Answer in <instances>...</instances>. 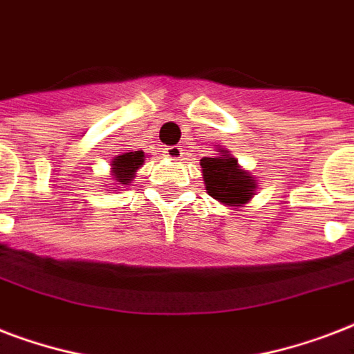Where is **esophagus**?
I'll return each mask as SVG.
<instances>
[{"label": "esophagus", "instance_id": "1", "mask_svg": "<svg viewBox=\"0 0 354 354\" xmlns=\"http://www.w3.org/2000/svg\"><path fill=\"white\" fill-rule=\"evenodd\" d=\"M182 154H183V152H182V149H180V147H167V149H165V156L172 161L180 160V158H182Z\"/></svg>", "mask_w": 354, "mask_h": 354}]
</instances>
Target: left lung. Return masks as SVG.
I'll return each mask as SVG.
<instances>
[{"label": "left lung", "mask_w": 354, "mask_h": 354, "mask_svg": "<svg viewBox=\"0 0 354 354\" xmlns=\"http://www.w3.org/2000/svg\"><path fill=\"white\" fill-rule=\"evenodd\" d=\"M200 167L205 191L216 202L236 209L253 198L257 180L239 165L230 150L216 149L215 156L200 160Z\"/></svg>", "instance_id": "1"}]
</instances>
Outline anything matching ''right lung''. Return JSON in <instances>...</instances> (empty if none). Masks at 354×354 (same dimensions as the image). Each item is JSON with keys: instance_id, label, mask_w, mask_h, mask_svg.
Segmentation results:
<instances>
[{"instance_id": "obj_1", "label": "right lung", "mask_w": 354, "mask_h": 354, "mask_svg": "<svg viewBox=\"0 0 354 354\" xmlns=\"http://www.w3.org/2000/svg\"><path fill=\"white\" fill-rule=\"evenodd\" d=\"M145 163V152L143 150H127L121 152L112 160L110 167H112V180L115 185H130L133 182V178L138 174V171ZM115 189V187H112Z\"/></svg>"}]
</instances>
